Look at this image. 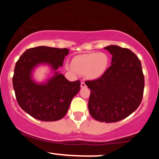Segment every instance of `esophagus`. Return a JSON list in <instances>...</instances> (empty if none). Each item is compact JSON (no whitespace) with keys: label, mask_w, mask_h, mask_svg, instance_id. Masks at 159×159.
<instances>
[{"label":"esophagus","mask_w":159,"mask_h":159,"mask_svg":"<svg viewBox=\"0 0 159 159\" xmlns=\"http://www.w3.org/2000/svg\"><path fill=\"white\" fill-rule=\"evenodd\" d=\"M81 87H82V88H84V87H87V86H86V84H85L84 81H82L81 82Z\"/></svg>","instance_id":"esophagus-1"}]
</instances>
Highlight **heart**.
Listing matches in <instances>:
<instances>
[{
    "label": "heart",
    "instance_id": "obj_1",
    "mask_svg": "<svg viewBox=\"0 0 159 159\" xmlns=\"http://www.w3.org/2000/svg\"><path fill=\"white\" fill-rule=\"evenodd\" d=\"M108 63L109 57L105 53L93 52L75 57L71 66L77 73L85 75L89 79H96L105 74Z\"/></svg>",
    "mask_w": 159,
    "mask_h": 159
}]
</instances>
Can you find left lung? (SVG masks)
<instances>
[{
	"mask_svg": "<svg viewBox=\"0 0 159 159\" xmlns=\"http://www.w3.org/2000/svg\"><path fill=\"white\" fill-rule=\"evenodd\" d=\"M105 49L112 55L111 65L99 78L85 81L90 89L88 108L95 120L115 123L139 107L144 89L140 61L134 53L118 45Z\"/></svg>",
	"mask_w": 159,
	"mask_h": 159,
	"instance_id": "left-lung-1",
	"label": "left lung"
}]
</instances>
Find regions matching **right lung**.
<instances>
[{
  "label": "right lung",
  "instance_id": "1",
  "mask_svg": "<svg viewBox=\"0 0 159 159\" xmlns=\"http://www.w3.org/2000/svg\"><path fill=\"white\" fill-rule=\"evenodd\" d=\"M69 52L67 48L35 47L25 51L16 62L12 77L16 100L35 119L46 122L62 119L79 92L80 81H69L59 72H54L44 84L36 83L32 78L34 69L39 64H48L56 71L63 66Z\"/></svg>",
  "mask_w": 159,
  "mask_h": 159
}]
</instances>
